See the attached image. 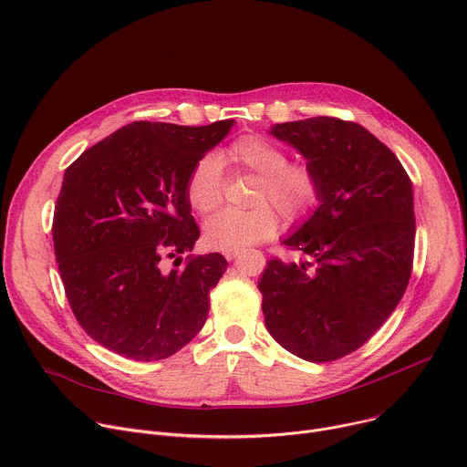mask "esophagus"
<instances>
[{
  "label": "esophagus",
  "mask_w": 467,
  "mask_h": 467,
  "mask_svg": "<svg viewBox=\"0 0 467 467\" xmlns=\"http://www.w3.org/2000/svg\"><path fill=\"white\" fill-rule=\"evenodd\" d=\"M223 255H225V259H234L236 255H238V251H223Z\"/></svg>",
  "instance_id": "34e87169"
}]
</instances>
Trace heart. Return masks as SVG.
Listing matches in <instances>:
<instances>
[{
    "instance_id": "heart-1",
    "label": "heart",
    "mask_w": 467,
    "mask_h": 467,
    "mask_svg": "<svg viewBox=\"0 0 467 467\" xmlns=\"http://www.w3.org/2000/svg\"><path fill=\"white\" fill-rule=\"evenodd\" d=\"M220 165L257 175L247 210H223L204 223L210 245L240 251L275 234L279 214L296 223L317 208L322 184L306 163H288V154L261 136H244L214 158L199 160L186 181V199L199 214H208L222 202Z\"/></svg>"
}]
</instances>
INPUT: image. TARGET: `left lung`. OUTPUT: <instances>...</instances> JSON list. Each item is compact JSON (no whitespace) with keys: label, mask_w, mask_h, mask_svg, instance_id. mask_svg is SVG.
Here are the masks:
<instances>
[{"label":"left lung","mask_w":467,"mask_h":467,"mask_svg":"<svg viewBox=\"0 0 467 467\" xmlns=\"http://www.w3.org/2000/svg\"><path fill=\"white\" fill-rule=\"evenodd\" d=\"M322 184L320 204L283 240L298 261L272 259L259 281L265 324L306 361L365 345L406 292L415 244L413 188L399 158L361 124L311 117L274 124Z\"/></svg>","instance_id":"8db88e82"}]
</instances>
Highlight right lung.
<instances>
[{"mask_svg": "<svg viewBox=\"0 0 467 467\" xmlns=\"http://www.w3.org/2000/svg\"><path fill=\"white\" fill-rule=\"evenodd\" d=\"M233 124L138 120L65 171L52 225L56 261L76 320L108 350L165 359L204 326L227 261L208 253L181 266L199 238L184 190L193 165Z\"/></svg>", "mask_w": 467, "mask_h": 467, "instance_id": "right-lung-1", "label": "right lung"}]
</instances>
